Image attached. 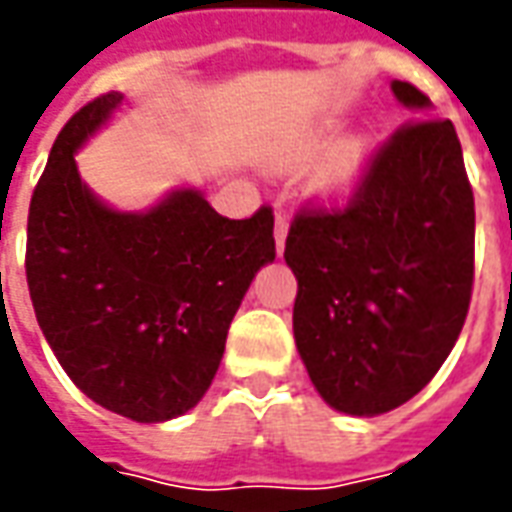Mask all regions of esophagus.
<instances>
[{"mask_svg":"<svg viewBox=\"0 0 512 512\" xmlns=\"http://www.w3.org/2000/svg\"><path fill=\"white\" fill-rule=\"evenodd\" d=\"M285 238H288V216L285 213H277L274 219V241H277V255L285 252Z\"/></svg>","mask_w":512,"mask_h":512,"instance_id":"1","label":"esophagus"}]
</instances>
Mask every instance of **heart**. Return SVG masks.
Wrapping results in <instances>:
<instances>
[{
    "mask_svg": "<svg viewBox=\"0 0 512 512\" xmlns=\"http://www.w3.org/2000/svg\"><path fill=\"white\" fill-rule=\"evenodd\" d=\"M323 145V139H310L293 153V158H307L312 156L318 147ZM367 156H370V142L365 136H354V139H345V142H337V145L321 158V164L315 169V186L326 194H334V191H345L348 186H354L356 178L362 175V169L367 164Z\"/></svg>",
    "mask_w": 512,
    "mask_h": 512,
    "instance_id": "b5f03b06",
    "label": "heart"
}]
</instances>
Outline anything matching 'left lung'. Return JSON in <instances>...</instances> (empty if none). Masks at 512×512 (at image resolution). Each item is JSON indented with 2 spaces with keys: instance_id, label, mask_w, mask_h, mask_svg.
Segmentation results:
<instances>
[{
  "instance_id": "8db88e82",
  "label": "left lung",
  "mask_w": 512,
  "mask_h": 512,
  "mask_svg": "<svg viewBox=\"0 0 512 512\" xmlns=\"http://www.w3.org/2000/svg\"><path fill=\"white\" fill-rule=\"evenodd\" d=\"M392 93L430 112L414 84L392 82ZM285 263L299 279L296 345L329 406L376 417L425 389L474 285V194L450 120L403 123L367 158L345 205H301Z\"/></svg>"
}]
</instances>
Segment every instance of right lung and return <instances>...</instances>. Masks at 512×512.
I'll return each mask as SVG.
<instances>
[{"instance_id": "add662e5", "label": "right lung", "mask_w": 512, "mask_h": 512, "mask_svg": "<svg viewBox=\"0 0 512 512\" xmlns=\"http://www.w3.org/2000/svg\"><path fill=\"white\" fill-rule=\"evenodd\" d=\"M123 101L98 95L65 123L32 191L27 285L62 370L98 406L164 422L208 392L257 268L277 257L274 211L216 213L172 191L147 213L106 208L73 153Z\"/></svg>"}]
</instances>
